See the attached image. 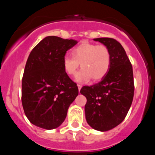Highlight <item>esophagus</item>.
Instances as JSON below:
<instances>
[{
  "label": "esophagus",
  "instance_id": "esophagus-1",
  "mask_svg": "<svg viewBox=\"0 0 155 155\" xmlns=\"http://www.w3.org/2000/svg\"><path fill=\"white\" fill-rule=\"evenodd\" d=\"M78 91H79V92H80L81 88L82 87V85H81V84H78Z\"/></svg>",
  "mask_w": 155,
  "mask_h": 155
}]
</instances>
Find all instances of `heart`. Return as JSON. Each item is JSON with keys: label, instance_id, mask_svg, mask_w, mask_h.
<instances>
[{"label": "heart", "instance_id": "heart-1", "mask_svg": "<svg viewBox=\"0 0 155 155\" xmlns=\"http://www.w3.org/2000/svg\"><path fill=\"white\" fill-rule=\"evenodd\" d=\"M71 57L66 56L63 67L67 74L75 76L81 64L82 68L76 77L77 81L87 82L92 78L102 79L111 65V53L108 46L84 41L71 50Z\"/></svg>", "mask_w": 155, "mask_h": 155}]
</instances>
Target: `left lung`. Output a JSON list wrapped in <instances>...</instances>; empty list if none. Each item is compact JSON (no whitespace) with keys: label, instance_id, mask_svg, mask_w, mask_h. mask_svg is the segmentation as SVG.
Listing matches in <instances>:
<instances>
[{"label":"left lung","instance_id":"obj_1","mask_svg":"<svg viewBox=\"0 0 155 155\" xmlns=\"http://www.w3.org/2000/svg\"><path fill=\"white\" fill-rule=\"evenodd\" d=\"M108 46L111 65L102 80L91 86H84L80 92L87 98L84 106L87 123L93 129L107 131L124 121L134 98L133 68L125 50L113 38H97Z\"/></svg>","mask_w":155,"mask_h":155}]
</instances>
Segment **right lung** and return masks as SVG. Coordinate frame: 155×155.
I'll use <instances>...</instances> for the list:
<instances>
[{"label":"right lung","mask_w":155,"mask_h":155,"mask_svg":"<svg viewBox=\"0 0 155 155\" xmlns=\"http://www.w3.org/2000/svg\"><path fill=\"white\" fill-rule=\"evenodd\" d=\"M78 43L74 39L47 36L27 60L21 82V103L33 125L45 130L61 126L78 87L64 70L66 52Z\"/></svg>","instance_id":"obj_1"}]
</instances>
